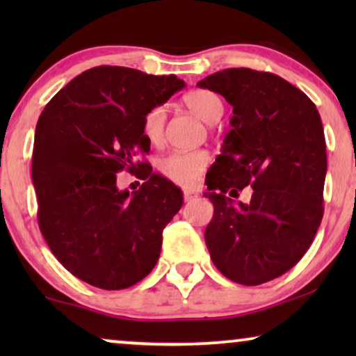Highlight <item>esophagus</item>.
Masks as SVG:
<instances>
[{
	"instance_id": "1",
	"label": "esophagus",
	"mask_w": 356,
	"mask_h": 356,
	"mask_svg": "<svg viewBox=\"0 0 356 356\" xmlns=\"http://www.w3.org/2000/svg\"><path fill=\"white\" fill-rule=\"evenodd\" d=\"M197 196H199V194L196 191H193V189H184V191H183V197H184V201H186V202L194 201V199H197Z\"/></svg>"
}]
</instances>
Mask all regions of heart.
<instances>
[{
    "label": "heart",
    "instance_id": "heart-1",
    "mask_svg": "<svg viewBox=\"0 0 356 356\" xmlns=\"http://www.w3.org/2000/svg\"><path fill=\"white\" fill-rule=\"evenodd\" d=\"M183 104L199 116L204 123H216L223 113V104L220 97L206 89H196L188 92L183 97ZM167 111L163 106H154L145 113L143 120V129L145 138L152 144H159L163 138ZM209 165V155L204 150L196 152H173L165 155L159 160V170L170 181L181 184V186H193L199 181L204 170Z\"/></svg>",
    "mask_w": 356,
    "mask_h": 356
}]
</instances>
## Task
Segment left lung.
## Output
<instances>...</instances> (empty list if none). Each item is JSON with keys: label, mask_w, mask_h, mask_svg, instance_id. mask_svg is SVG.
Here are the masks:
<instances>
[{"label": "left lung", "mask_w": 356, "mask_h": 356, "mask_svg": "<svg viewBox=\"0 0 356 356\" xmlns=\"http://www.w3.org/2000/svg\"><path fill=\"white\" fill-rule=\"evenodd\" d=\"M233 106L232 129L206 177L213 217L212 262L227 279L261 285L290 270L314 240L324 213V129L309 97L272 72L218 71L197 82ZM251 186L250 203L227 197Z\"/></svg>", "instance_id": "left-lung-1"}]
</instances>
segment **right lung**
<instances>
[{
    "instance_id": "right-lung-1",
    "label": "right lung",
    "mask_w": 356,
    "mask_h": 356,
    "mask_svg": "<svg viewBox=\"0 0 356 356\" xmlns=\"http://www.w3.org/2000/svg\"><path fill=\"white\" fill-rule=\"evenodd\" d=\"M184 81L123 66H97L74 77L43 108L35 128L32 181L38 227L58 261L87 284L123 290L154 269L162 232L183 206L181 189L136 162L150 150L143 120ZM126 168L147 179L120 192Z\"/></svg>"
}]
</instances>
